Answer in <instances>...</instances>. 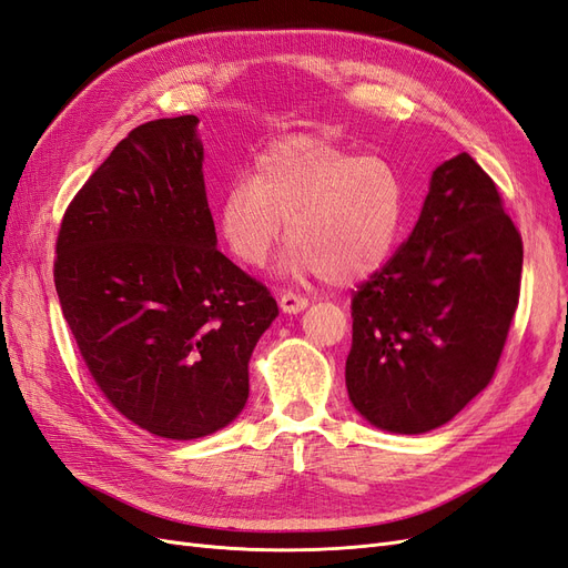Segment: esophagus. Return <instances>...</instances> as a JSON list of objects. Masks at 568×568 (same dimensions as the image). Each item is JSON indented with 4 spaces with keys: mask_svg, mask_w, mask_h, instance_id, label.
Returning a JSON list of instances; mask_svg holds the SVG:
<instances>
[{
    "mask_svg": "<svg viewBox=\"0 0 568 568\" xmlns=\"http://www.w3.org/2000/svg\"><path fill=\"white\" fill-rule=\"evenodd\" d=\"M280 307L288 315H296V313L305 311L307 298L298 296V294H291V291H284V294H280Z\"/></svg>",
    "mask_w": 568,
    "mask_h": 568,
    "instance_id": "esophagus-1",
    "label": "esophagus"
}]
</instances>
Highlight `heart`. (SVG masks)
Here are the masks:
<instances>
[{
	"label": "heart",
	"mask_w": 568,
	"mask_h": 568,
	"mask_svg": "<svg viewBox=\"0 0 568 568\" xmlns=\"http://www.w3.org/2000/svg\"><path fill=\"white\" fill-rule=\"evenodd\" d=\"M407 215L400 168L326 134H291L255 159L220 199L217 230L242 265L261 267L291 244L284 270L346 286L379 270L398 244Z\"/></svg>",
	"instance_id": "1"
}]
</instances>
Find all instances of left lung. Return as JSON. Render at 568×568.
<instances>
[{
  "instance_id": "1",
  "label": "left lung",
  "mask_w": 568,
  "mask_h": 568,
  "mask_svg": "<svg viewBox=\"0 0 568 568\" xmlns=\"http://www.w3.org/2000/svg\"><path fill=\"white\" fill-rule=\"evenodd\" d=\"M524 244L469 153L432 175L422 215L357 286L346 359L351 403L393 434H426L484 390L519 305Z\"/></svg>"
}]
</instances>
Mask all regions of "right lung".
Masks as SVG:
<instances>
[{"label":"right lung","instance_id":"add662e5","mask_svg":"<svg viewBox=\"0 0 568 568\" xmlns=\"http://www.w3.org/2000/svg\"><path fill=\"white\" fill-rule=\"evenodd\" d=\"M199 118L134 128L82 184L57 236L61 313L104 398L149 434L192 440L236 419L248 359L280 315L222 255Z\"/></svg>","mask_w":568,"mask_h":568}]
</instances>
